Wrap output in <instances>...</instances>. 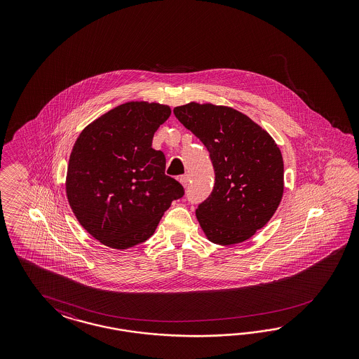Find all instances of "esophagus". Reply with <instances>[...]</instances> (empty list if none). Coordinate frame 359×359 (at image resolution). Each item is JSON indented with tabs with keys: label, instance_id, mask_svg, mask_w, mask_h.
Returning <instances> with one entry per match:
<instances>
[{
	"label": "esophagus",
	"instance_id": "esophagus-1",
	"mask_svg": "<svg viewBox=\"0 0 359 359\" xmlns=\"http://www.w3.org/2000/svg\"><path fill=\"white\" fill-rule=\"evenodd\" d=\"M179 182L182 183V185H183V187H187V185H188V183H189V177H188V175H182V176L179 177Z\"/></svg>",
	"mask_w": 359,
	"mask_h": 359
}]
</instances>
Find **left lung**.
I'll use <instances>...</instances> for the list:
<instances>
[{
    "instance_id": "left-lung-1",
    "label": "left lung",
    "mask_w": 359,
    "mask_h": 359,
    "mask_svg": "<svg viewBox=\"0 0 359 359\" xmlns=\"http://www.w3.org/2000/svg\"><path fill=\"white\" fill-rule=\"evenodd\" d=\"M175 117L204 143L215 168L212 194L196 209L207 238L234 245L252 237L279 207L282 152L271 135L236 109L189 102Z\"/></svg>"
}]
</instances>
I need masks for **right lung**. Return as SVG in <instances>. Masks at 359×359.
<instances>
[{
	"instance_id": "right-lung-1",
	"label": "right lung",
	"mask_w": 359,
	"mask_h": 359,
	"mask_svg": "<svg viewBox=\"0 0 359 359\" xmlns=\"http://www.w3.org/2000/svg\"><path fill=\"white\" fill-rule=\"evenodd\" d=\"M171 114L167 105L130 101L80 133L67 170V198L80 225L111 249L150 238L171 203L184 195L164 174L165 158L151 147Z\"/></svg>"
}]
</instances>
